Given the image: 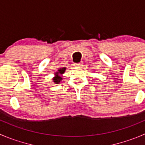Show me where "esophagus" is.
Wrapping results in <instances>:
<instances>
[{"instance_id":"esophagus-1","label":"esophagus","mask_w":145,"mask_h":145,"mask_svg":"<svg viewBox=\"0 0 145 145\" xmlns=\"http://www.w3.org/2000/svg\"><path fill=\"white\" fill-rule=\"evenodd\" d=\"M74 65H75L76 67H81V66H83V62H80V63H76V64H74Z\"/></svg>"}]
</instances>
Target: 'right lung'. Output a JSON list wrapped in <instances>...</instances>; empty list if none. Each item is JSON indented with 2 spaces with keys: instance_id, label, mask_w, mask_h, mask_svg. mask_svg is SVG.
I'll use <instances>...</instances> for the list:
<instances>
[{
  "instance_id": "obj_1",
  "label": "right lung",
  "mask_w": 145,
  "mask_h": 145,
  "mask_svg": "<svg viewBox=\"0 0 145 145\" xmlns=\"http://www.w3.org/2000/svg\"><path fill=\"white\" fill-rule=\"evenodd\" d=\"M67 68L66 67H61V68H59L58 70L54 74V77L53 78V82L56 84H60V82L62 80V75L64 72H65Z\"/></svg>"
}]
</instances>
